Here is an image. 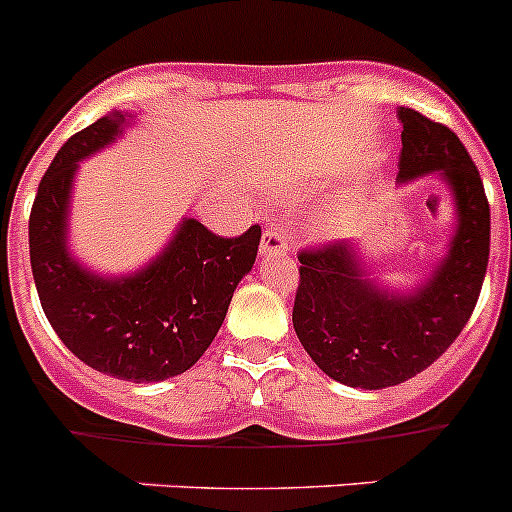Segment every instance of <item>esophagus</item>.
<instances>
[{"instance_id":"obj_1","label":"esophagus","mask_w":512,"mask_h":512,"mask_svg":"<svg viewBox=\"0 0 512 512\" xmlns=\"http://www.w3.org/2000/svg\"><path fill=\"white\" fill-rule=\"evenodd\" d=\"M289 248V233L284 225H271L261 236V256H271V253H287Z\"/></svg>"}]
</instances>
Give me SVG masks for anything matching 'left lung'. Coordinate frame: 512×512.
Returning <instances> with one entry per match:
<instances>
[{"instance_id": "left-lung-1", "label": "left lung", "mask_w": 512, "mask_h": 512, "mask_svg": "<svg viewBox=\"0 0 512 512\" xmlns=\"http://www.w3.org/2000/svg\"><path fill=\"white\" fill-rule=\"evenodd\" d=\"M401 185L437 177L454 203L444 256L414 289L375 281L358 241L299 253L294 332L332 381L381 391L429 368L464 330L490 259V205L457 134L414 109H398Z\"/></svg>"}]
</instances>
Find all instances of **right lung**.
Returning <instances> with one entry per match:
<instances>
[{
	"instance_id": "right-lung-1",
	"label": "right lung",
	"mask_w": 512,
	"mask_h": 512,
	"mask_svg": "<svg viewBox=\"0 0 512 512\" xmlns=\"http://www.w3.org/2000/svg\"><path fill=\"white\" fill-rule=\"evenodd\" d=\"M134 119L111 111L60 147L30 213V264L45 317L65 348L93 370L157 383L198 363L225 320L238 281L253 269L261 228L220 238L182 218L167 246L142 269L106 276L68 246L78 164L114 144Z\"/></svg>"
}]
</instances>
